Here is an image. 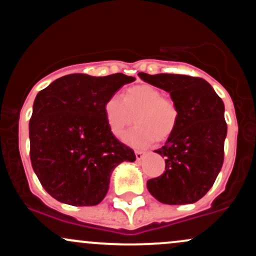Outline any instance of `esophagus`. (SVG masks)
<instances>
[{
    "label": "esophagus",
    "instance_id": "34e87169",
    "mask_svg": "<svg viewBox=\"0 0 256 256\" xmlns=\"http://www.w3.org/2000/svg\"><path fill=\"white\" fill-rule=\"evenodd\" d=\"M146 152H142V150H136L134 152V156H136V159L137 160H141L143 156H144Z\"/></svg>",
    "mask_w": 256,
    "mask_h": 256
}]
</instances>
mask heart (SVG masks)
<instances>
[{
  "mask_svg": "<svg viewBox=\"0 0 256 256\" xmlns=\"http://www.w3.org/2000/svg\"><path fill=\"white\" fill-rule=\"evenodd\" d=\"M109 98L104 115L110 132L122 138L134 122L137 126L126 134V142L134 147H147L164 142L175 132L178 124V108L175 100L158 87L141 84L128 87L122 94Z\"/></svg>",
  "mask_w": 256,
  "mask_h": 256,
  "instance_id": "heart-1",
  "label": "heart"
}]
</instances>
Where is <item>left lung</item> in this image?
Segmentation results:
<instances>
[{
	"instance_id": "left-lung-1",
	"label": "left lung",
	"mask_w": 256,
	"mask_h": 256,
	"mask_svg": "<svg viewBox=\"0 0 256 256\" xmlns=\"http://www.w3.org/2000/svg\"><path fill=\"white\" fill-rule=\"evenodd\" d=\"M138 76L170 92L180 114L175 132L156 150L165 158L164 174L148 180V190L160 203H196L212 187L224 164L227 124L222 100L202 78L146 72Z\"/></svg>"
}]
</instances>
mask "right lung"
Instances as JSON below:
<instances>
[{
  "mask_svg": "<svg viewBox=\"0 0 256 256\" xmlns=\"http://www.w3.org/2000/svg\"><path fill=\"white\" fill-rule=\"evenodd\" d=\"M134 78L70 74L38 94L29 122L32 169L50 196L74 206H97L112 170L134 152L110 132L106 100Z\"/></svg>",
  "mask_w": 256,
  "mask_h": 256,
  "instance_id": "add662e5",
  "label": "right lung"
}]
</instances>
